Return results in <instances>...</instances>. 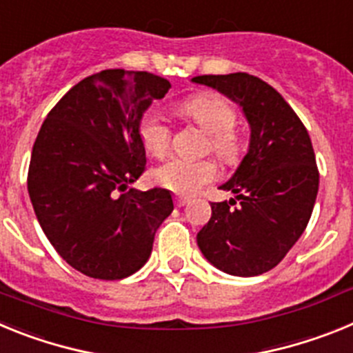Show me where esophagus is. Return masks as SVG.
I'll return each mask as SVG.
<instances>
[{"label": "esophagus", "mask_w": 353, "mask_h": 353, "mask_svg": "<svg viewBox=\"0 0 353 353\" xmlns=\"http://www.w3.org/2000/svg\"><path fill=\"white\" fill-rule=\"evenodd\" d=\"M187 203H189V198H185V196H174V205L176 207H185Z\"/></svg>", "instance_id": "1"}]
</instances>
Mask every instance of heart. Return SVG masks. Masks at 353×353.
<instances>
[{"label":"heart","mask_w":353,"mask_h":353,"mask_svg":"<svg viewBox=\"0 0 353 353\" xmlns=\"http://www.w3.org/2000/svg\"><path fill=\"white\" fill-rule=\"evenodd\" d=\"M182 117L189 118L208 132L210 150L224 162H236L242 154V141L235 132L236 111L224 97L217 93H198L176 105ZM139 138L150 155L161 157L168 152L171 141V127L159 111H148L139 121ZM217 168L210 159L189 161L171 157L155 170V182L176 194H192L210 183Z\"/></svg>","instance_id":"b5f03b06"}]
</instances>
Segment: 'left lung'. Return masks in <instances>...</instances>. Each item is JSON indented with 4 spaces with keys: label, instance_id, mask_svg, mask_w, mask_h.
<instances>
[{
    "label": "left lung",
    "instance_id": "8db88e82",
    "mask_svg": "<svg viewBox=\"0 0 353 353\" xmlns=\"http://www.w3.org/2000/svg\"><path fill=\"white\" fill-rule=\"evenodd\" d=\"M242 108L251 127L249 152L221 185L235 199L210 203L212 217L198 245L214 267L232 276L274 269L310 223L318 194V168L310 134L281 93L260 77L236 72L196 76Z\"/></svg>",
    "mask_w": 353,
    "mask_h": 353
}]
</instances>
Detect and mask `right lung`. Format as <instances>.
I'll list each match as a JSON object with an SVG mask.
<instances>
[{
    "label": "right lung",
    "instance_id": "add662e5",
    "mask_svg": "<svg viewBox=\"0 0 353 353\" xmlns=\"http://www.w3.org/2000/svg\"><path fill=\"white\" fill-rule=\"evenodd\" d=\"M170 81L109 68L79 81L49 111L28 170V192L43 233L70 267L117 281L139 270L162 221L166 189H129L145 171L139 121Z\"/></svg>",
    "mask_w": 353,
    "mask_h": 353
}]
</instances>
